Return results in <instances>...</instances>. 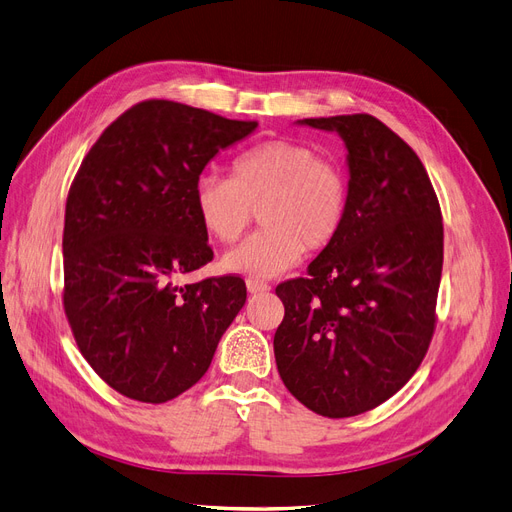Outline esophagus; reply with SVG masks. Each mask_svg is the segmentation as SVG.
<instances>
[{
	"label": "esophagus",
	"instance_id": "obj_1",
	"mask_svg": "<svg viewBox=\"0 0 512 512\" xmlns=\"http://www.w3.org/2000/svg\"><path fill=\"white\" fill-rule=\"evenodd\" d=\"M246 289H249L251 295H259V293H268L270 287L266 282H257V280H246Z\"/></svg>",
	"mask_w": 512,
	"mask_h": 512
}]
</instances>
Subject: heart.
Instances as JSON below:
<instances>
[{
    "label": "heart",
    "instance_id": "b5f03b06",
    "mask_svg": "<svg viewBox=\"0 0 512 512\" xmlns=\"http://www.w3.org/2000/svg\"><path fill=\"white\" fill-rule=\"evenodd\" d=\"M348 200L342 166L289 139L244 151L230 179L202 175L194 185L196 217L217 242H236L259 211L263 230L221 259L225 272L251 280L280 276L304 251H325L342 232Z\"/></svg>",
    "mask_w": 512,
    "mask_h": 512
}]
</instances>
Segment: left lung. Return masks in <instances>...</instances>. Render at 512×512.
Wrapping results in <instances>:
<instances>
[{"label":"left lung","instance_id":"left-lung-1","mask_svg":"<svg viewBox=\"0 0 512 512\" xmlns=\"http://www.w3.org/2000/svg\"><path fill=\"white\" fill-rule=\"evenodd\" d=\"M346 143L348 215L306 278L276 287L282 382L325 418L388 401L418 371L434 333L443 221L420 158L369 113L306 118Z\"/></svg>","mask_w":512,"mask_h":512}]
</instances>
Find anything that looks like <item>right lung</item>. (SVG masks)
I'll list each match as a JSON object with an SVG mask.
<instances>
[{
	"label": "right lung",
	"mask_w": 512,
	"mask_h": 512,
	"mask_svg": "<svg viewBox=\"0 0 512 512\" xmlns=\"http://www.w3.org/2000/svg\"><path fill=\"white\" fill-rule=\"evenodd\" d=\"M257 128L175 101L124 111L92 145L67 196L63 304L88 365L113 390L166 403L211 367L246 301L238 276L179 285L213 259L194 185Z\"/></svg>",
	"instance_id": "obj_1"
}]
</instances>
